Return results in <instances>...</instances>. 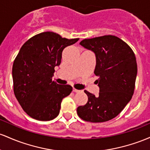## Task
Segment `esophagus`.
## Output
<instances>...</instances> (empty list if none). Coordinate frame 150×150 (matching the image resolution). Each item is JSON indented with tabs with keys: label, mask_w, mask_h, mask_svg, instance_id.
I'll return each instance as SVG.
<instances>
[{
	"label": "esophagus",
	"mask_w": 150,
	"mask_h": 150,
	"mask_svg": "<svg viewBox=\"0 0 150 150\" xmlns=\"http://www.w3.org/2000/svg\"><path fill=\"white\" fill-rule=\"evenodd\" d=\"M73 91L74 92H76V93H77V92H79L80 91L79 90H77V89H76L75 88H73Z\"/></svg>",
	"instance_id": "obj_1"
}]
</instances>
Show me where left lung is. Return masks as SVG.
<instances>
[{
    "instance_id": "obj_1",
    "label": "left lung",
    "mask_w": 150,
    "mask_h": 150,
    "mask_svg": "<svg viewBox=\"0 0 150 150\" xmlns=\"http://www.w3.org/2000/svg\"><path fill=\"white\" fill-rule=\"evenodd\" d=\"M80 45L95 53L94 74L98 76L96 81L100 91L96 96L84 91L88 102L77 108V114L87 122H106L118 115L132 98L137 73L135 55L127 43L114 35L84 39Z\"/></svg>"
}]
</instances>
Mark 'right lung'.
<instances>
[{
	"mask_svg": "<svg viewBox=\"0 0 150 150\" xmlns=\"http://www.w3.org/2000/svg\"><path fill=\"white\" fill-rule=\"evenodd\" d=\"M79 40L45 32L30 38L22 46L13 65V91L30 117L47 121L59 115L62 99L69 95L72 87L52 80L54 67L61 63L64 49Z\"/></svg>",
	"mask_w": 150,
	"mask_h": 150,
	"instance_id": "add662e5",
	"label": "right lung"
}]
</instances>
